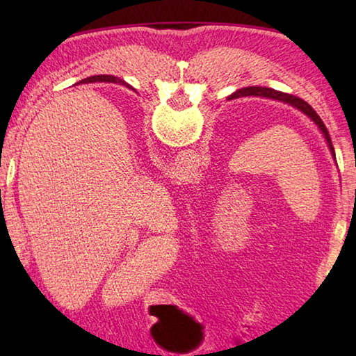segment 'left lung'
<instances>
[{
	"mask_svg": "<svg viewBox=\"0 0 356 356\" xmlns=\"http://www.w3.org/2000/svg\"><path fill=\"white\" fill-rule=\"evenodd\" d=\"M240 97H265V99H272V100H276V102H282V104H287V105H291L293 108H297L298 111L306 114V116H308L312 120V122L317 125L318 130L322 131L325 141H327L328 147H330V152H331V155H333V159L336 160L334 147H333V143H331V138L328 135V130H327V127H325L323 120L318 118V114L314 110H312V106L308 104V102H305L303 99L297 97V95L281 92V91H276V89L264 88V86L242 88V89H238V91L229 95L227 100H234V99H240ZM336 166H337V163H336Z\"/></svg>",
	"mask_w": 356,
	"mask_h": 356,
	"instance_id": "obj_1",
	"label": "left lung"
}]
</instances>
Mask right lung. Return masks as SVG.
I'll list each match as a JSON object with an SVG mask.
<instances>
[{
    "mask_svg": "<svg viewBox=\"0 0 356 356\" xmlns=\"http://www.w3.org/2000/svg\"><path fill=\"white\" fill-rule=\"evenodd\" d=\"M102 80H108V81H113V83H120V84H124V86H127V88H130V89H134L130 86V84H127L125 81H122V80H118L116 76H111V75H94V76H89V78H86V83H95V81H102Z\"/></svg>",
    "mask_w": 356,
    "mask_h": 356,
    "instance_id": "add662e5",
    "label": "right lung"
}]
</instances>
